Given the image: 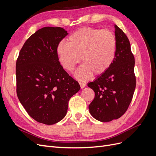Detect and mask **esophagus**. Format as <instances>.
Instances as JSON below:
<instances>
[{"instance_id":"obj_1","label":"esophagus","mask_w":156,"mask_h":156,"mask_svg":"<svg viewBox=\"0 0 156 156\" xmlns=\"http://www.w3.org/2000/svg\"><path fill=\"white\" fill-rule=\"evenodd\" d=\"M79 84H80V86H81V88H83L84 87H85V85H86L85 84L83 83H81V82H79Z\"/></svg>"}]
</instances>
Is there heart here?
Instances as JSON below:
<instances>
[{
  "mask_svg": "<svg viewBox=\"0 0 156 156\" xmlns=\"http://www.w3.org/2000/svg\"><path fill=\"white\" fill-rule=\"evenodd\" d=\"M116 37L108 30L81 28L71 34L68 43L60 42L56 52L64 69L72 72L81 57L83 63L75 72V77L87 80L92 73L100 76L106 73L115 60Z\"/></svg>",
  "mask_w": 156,
  "mask_h": 156,
  "instance_id": "b5f03b06",
  "label": "heart"
}]
</instances>
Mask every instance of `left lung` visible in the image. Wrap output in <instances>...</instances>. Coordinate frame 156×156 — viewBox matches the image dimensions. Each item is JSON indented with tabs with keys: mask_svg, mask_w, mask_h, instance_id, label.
Here are the masks:
<instances>
[{
	"mask_svg": "<svg viewBox=\"0 0 156 156\" xmlns=\"http://www.w3.org/2000/svg\"><path fill=\"white\" fill-rule=\"evenodd\" d=\"M116 49L115 60L106 73L88 84L95 92L88 106L94 119L103 122L118 119L128 108L136 87L135 58L129 41L122 29L115 25Z\"/></svg>",
	"mask_w": 156,
	"mask_h": 156,
	"instance_id": "left-lung-1",
	"label": "left lung"
}]
</instances>
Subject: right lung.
<instances>
[{
  "instance_id": "obj_1",
  "label": "right lung",
  "mask_w": 156,
  "mask_h": 156,
  "mask_svg": "<svg viewBox=\"0 0 156 156\" xmlns=\"http://www.w3.org/2000/svg\"><path fill=\"white\" fill-rule=\"evenodd\" d=\"M67 35L61 27L42 28L28 38L17 59L18 99L40 123L52 125L62 120L69 99L81 88L58 61L56 48Z\"/></svg>"
}]
</instances>
